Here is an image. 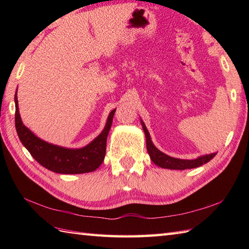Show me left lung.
<instances>
[{
    "label": "left lung",
    "mask_w": 249,
    "mask_h": 249,
    "mask_svg": "<svg viewBox=\"0 0 249 249\" xmlns=\"http://www.w3.org/2000/svg\"><path fill=\"white\" fill-rule=\"evenodd\" d=\"M141 123H142V128H143L145 133L147 153H149L152 161L154 162L155 165L160 166L161 168L173 169V170H184V169L197 168V167L202 166L203 163L210 161L216 155V153H213V154L201 156V157H198L197 160H178V158H173V157L168 156L166 154H163V153L160 152L158 149H156V146L153 144V142L151 141L150 134L149 131H147L144 123L143 122H141Z\"/></svg>",
    "instance_id": "8db88e82"
}]
</instances>
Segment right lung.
I'll list each match as a JSON object with an SVG mask.
<instances>
[{
    "label": "right lung",
    "instance_id": "right-lung-1",
    "mask_svg": "<svg viewBox=\"0 0 249 249\" xmlns=\"http://www.w3.org/2000/svg\"><path fill=\"white\" fill-rule=\"evenodd\" d=\"M15 123L19 139L34 160L41 166L56 173L79 174L92 172L102 165L106 155L107 136L112 125L115 109L110 112L107 124L96 139H94L91 143L82 149L71 150L50 144L48 142L37 138L28 127H25L21 121L17 95H15Z\"/></svg>",
    "mask_w": 249,
    "mask_h": 249
}]
</instances>
